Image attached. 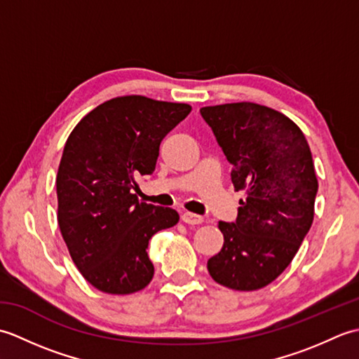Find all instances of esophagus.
Listing matches in <instances>:
<instances>
[{
  "label": "esophagus",
  "instance_id": "obj_1",
  "mask_svg": "<svg viewBox=\"0 0 359 359\" xmlns=\"http://www.w3.org/2000/svg\"><path fill=\"white\" fill-rule=\"evenodd\" d=\"M182 220H184V222L188 225H199L203 222V217L199 215H194V212L185 211L184 215H182Z\"/></svg>",
  "mask_w": 359,
  "mask_h": 359
}]
</instances>
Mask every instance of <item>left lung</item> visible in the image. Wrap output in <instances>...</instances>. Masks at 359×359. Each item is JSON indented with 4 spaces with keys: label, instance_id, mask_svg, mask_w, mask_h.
Masks as SVG:
<instances>
[{
    "label": "left lung",
    "instance_id": "left-lung-1",
    "mask_svg": "<svg viewBox=\"0 0 359 359\" xmlns=\"http://www.w3.org/2000/svg\"><path fill=\"white\" fill-rule=\"evenodd\" d=\"M201 114L233 165L234 191H245L236 222L217 225L224 247L208 259V271L220 285L253 292L287 269L313 222L310 147L293 120L269 106L225 103Z\"/></svg>",
    "mask_w": 359,
    "mask_h": 359
}]
</instances>
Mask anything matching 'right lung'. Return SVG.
<instances>
[{"mask_svg":"<svg viewBox=\"0 0 359 359\" xmlns=\"http://www.w3.org/2000/svg\"><path fill=\"white\" fill-rule=\"evenodd\" d=\"M189 112L187 103L121 95L67 137L57 172L60 231L83 278L103 293L140 292L154 276L148 242L179 215L140 202L137 179L154 172L160 142Z\"/></svg>","mask_w":359,"mask_h":359,"instance_id":"right-lung-1","label":"right lung"}]
</instances>
